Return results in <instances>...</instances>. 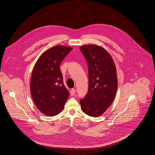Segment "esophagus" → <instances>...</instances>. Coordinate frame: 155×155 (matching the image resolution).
I'll return each instance as SVG.
<instances>
[{"label":"esophagus","mask_w":155,"mask_h":155,"mask_svg":"<svg viewBox=\"0 0 155 155\" xmlns=\"http://www.w3.org/2000/svg\"><path fill=\"white\" fill-rule=\"evenodd\" d=\"M75 93H76V90L75 89H72L70 91V95L71 96H74Z\"/></svg>","instance_id":"esophagus-1"}]
</instances>
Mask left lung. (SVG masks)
I'll list each match as a JSON object with an SVG mask.
<instances>
[{"mask_svg":"<svg viewBox=\"0 0 155 155\" xmlns=\"http://www.w3.org/2000/svg\"><path fill=\"white\" fill-rule=\"evenodd\" d=\"M88 66V91L80 99L86 114L99 117L113 103L117 89L116 68L110 54L96 45L80 47Z\"/></svg>","mask_w":155,"mask_h":155,"instance_id":"obj_1","label":"left lung"}]
</instances>
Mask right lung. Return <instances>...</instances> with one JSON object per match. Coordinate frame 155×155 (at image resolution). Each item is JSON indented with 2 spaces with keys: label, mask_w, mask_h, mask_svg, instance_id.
I'll return each mask as SVG.
<instances>
[{
  "label": "right lung",
  "mask_w": 155,
  "mask_h": 155,
  "mask_svg": "<svg viewBox=\"0 0 155 155\" xmlns=\"http://www.w3.org/2000/svg\"><path fill=\"white\" fill-rule=\"evenodd\" d=\"M72 48L55 46L44 52L33 68L30 91L37 108L54 116L63 110L69 92L63 84L60 64Z\"/></svg>",
  "instance_id": "add662e5"
}]
</instances>
